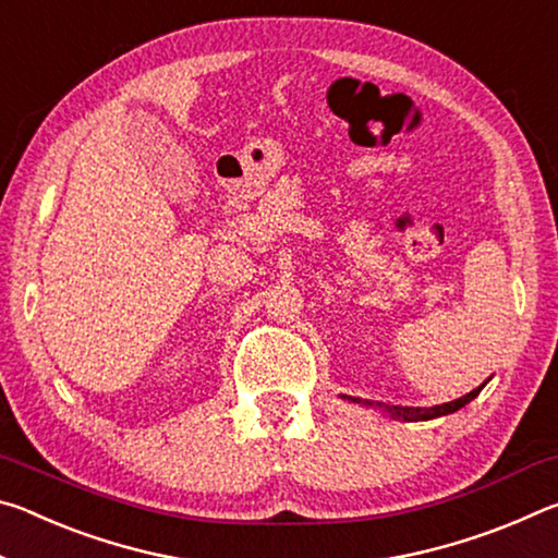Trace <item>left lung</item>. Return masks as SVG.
Here are the masks:
<instances>
[{"label": "left lung", "mask_w": 558, "mask_h": 558, "mask_svg": "<svg viewBox=\"0 0 558 558\" xmlns=\"http://www.w3.org/2000/svg\"><path fill=\"white\" fill-rule=\"evenodd\" d=\"M487 384V381H485ZM483 384V386H485ZM483 386H477L475 391H470L462 396V399H456L450 403H440V405H430V409H399V405H384V411L391 415V418H401V421H430V418H438V415H448V413H456L458 409H462V405L470 403L475 396L483 391ZM359 403V401H356ZM372 405V403H369Z\"/></svg>", "instance_id": "1"}]
</instances>
